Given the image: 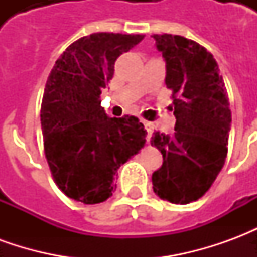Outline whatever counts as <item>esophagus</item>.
Listing matches in <instances>:
<instances>
[{
	"label": "esophagus",
	"mask_w": 257,
	"mask_h": 257,
	"mask_svg": "<svg viewBox=\"0 0 257 257\" xmlns=\"http://www.w3.org/2000/svg\"><path fill=\"white\" fill-rule=\"evenodd\" d=\"M143 125H145L146 131H147V138L150 139L151 134H153V129H154V125L151 122H149V121H143Z\"/></svg>",
	"instance_id": "obj_1"
}]
</instances>
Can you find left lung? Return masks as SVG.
Listing matches in <instances>:
<instances>
[{
	"mask_svg": "<svg viewBox=\"0 0 257 257\" xmlns=\"http://www.w3.org/2000/svg\"><path fill=\"white\" fill-rule=\"evenodd\" d=\"M153 38L167 63L169 108L176 117L175 134L154 132L151 138L164 158L151 176L153 190L160 198L184 205L201 198L224 165L231 110L212 53L182 36Z\"/></svg>",
	"mask_w": 257,
	"mask_h": 257,
	"instance_id": "1",
	"label": "left lung"
}]
</instances>
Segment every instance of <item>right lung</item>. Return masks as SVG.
<instances>
[{
  "mask_svg": "<svg viewBox=\"0 0 257 257\" xmlns=\"http://www.w3.org/2000/svg\"><path fill=\"white\" fill-rule=\"evenodd\" d=\"M142 34L95 33L64 51L48 77L41 104L44 150L53 180L68 198L100 204L117 189L118 168L145 146L143 123L134 115L110 118L101 90L119 55Z\"/></svg>",
  "mask_w": 257,
  "mask_h": 257,
  "instance_id": "add662e5",
  "label": "right lung"
}]
</instances>
